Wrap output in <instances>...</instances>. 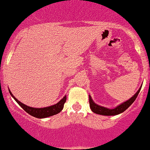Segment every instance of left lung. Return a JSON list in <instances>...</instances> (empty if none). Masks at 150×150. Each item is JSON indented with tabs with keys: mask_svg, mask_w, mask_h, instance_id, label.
Returning <instances> with one entry per match:
<instances>
[{
	"mask_svg": "<svg viewBox=\"0 0 150 150\" xmlns=\"http://www.w3.org/2000/svg\"><path fill=\"white\" fill-rule=\"evenodd\" d=\"M141 88L137 90V92L134 94L130 99H129L126 102H123L122 104L120 105L119 106H117V108L114 109H108L107 108H104L102 107V106H99V105H96V103H94V102L93 101V99L91 98V96H89V102H90V107L91 108L92 111L96 113V114H101V115L104 116H114L117 115L119 114H121L123 111H125L128 108L132 105L133 102H134V100L136 99L137 96H138V93H140V90H141Z\"/></svg>",
	"mask_w": 150,
	"mask_h": 150,
	"instance_id": "left-lung-1",
	"label": "left lung"
}]
</instances>
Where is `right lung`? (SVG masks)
I'll return each instance as SVG.
<instances>
[{
    "mask_svg": "<svg viewBox=\"0 0 150 150\" xmlns=\"http://www.w3.org/2000/svg\"><path fill=\"white\" fill-rule=\"evenodd\" d=\"M9 93L11 94L12 96L13 97L15 100L17 102V103L25 111L29 114L30 115L33 116V117H36V118H45V117H51V116L55 115V114H58L63 110V105L65 104L66 101H67V96L63 97L61 100L57 103L56 105H52V106H49V107L46 108H31L29 107V106H27V105H24L23 103H21V102L17 99L16 98H15L14 96L12 94V93L10 92V90H9Z\"/></svg>",
    "mask_w": 150,
    "mask_h": 150,
    "instance_id": "1",
    "label": "right lung"
}]
</instances>
